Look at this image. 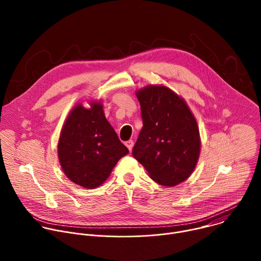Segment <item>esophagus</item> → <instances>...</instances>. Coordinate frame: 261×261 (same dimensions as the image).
<instances>
[{
	"mask_svg": "<svg viewBox=\"0 0 261 261\" xmlns=\"http://www.w3.org/2000/svg\"><path fill=\"white\" fill-rule=\"evenodd\" d=\"M125 144H126V146L128 147V150L131 152V151H132V148H133V145H134L133 140H128V141H126V142H125Z\"/></svg>",
	"mask_w": 261,
	"mask_h": 261,
	"instance_id": "1",
	"label": "esophagus"
}]
</instances>
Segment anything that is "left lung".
<instances>
[{
    "mask_svg": "<svg viewBox=\"0 0 261 261\" xmlns=\"http://www.w3.org/2000/svg\"><path fill=\"white\" fill-rule=\"evenodd\" d=\"M142 129L133 157L163 186H175L193 172L200 152L199 130L186 102L170 89L148 86L136 93Z\"/></svg>",
    "mask_w": 261,
    "mask_h": 261,
    "instance_id": "left-lung-1",
    "label": "left lung"
}]
</instances>
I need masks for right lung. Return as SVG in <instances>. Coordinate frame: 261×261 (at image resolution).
Masks as SVG:
<instances>
[{"label": "right lung", "mask_w": 261, "mask_h": 261, "mask_svg": "<svg viewBox=\"0 0 261 261\" xmlns=\"http://www.w3.org/2000/svg\"><path fill=\"white\" fill-rule=\"evenodd\" d=\"M128 153L100 102L91 103L89 109L79 104L71 110L61 132L58 154L64 173L74 184L87 189L98 187Z\"/></svg>", "instance_id": "add662e5"}]
</instances>
